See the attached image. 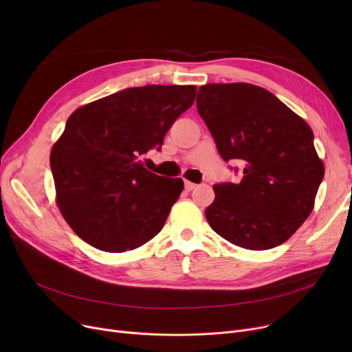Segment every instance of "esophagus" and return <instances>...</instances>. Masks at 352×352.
Instances as JSON below:
<instances>
[{
    "label": "esophagus",
    "mask_w": 352,
    "mask_h": 352,
    "mask_svg": "<svg viewBox=\"0 0 352 352\" xmlns=\"http://www.w3.org/2000/svg\"><path fill=\"white\" fill-rule=\"evenodd\" d=\"M194 188H197V184H194L191 181H186V190L187 191H192Z\"/></svg>",
    "instance_id": "obj_1"
}]
</instances>
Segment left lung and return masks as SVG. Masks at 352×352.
Listing matches in <instances>:
<instances>
[{
	"label": "left lung",
	"mask_w": 352,
	"mask_h": 352,
	"mask_svg": "<svg viewBox=\"0 0 352 352\" xmlns=\"http://www.w3.org/2000/svg\"><path fill=\"white\" fill-rule=\"evenodd\" d=\"M198 113L224 161H241L238 184H215L210 227L261 251L285 243L309 217L324 178L311 126L270 91L247 82L198 89Z\"/></svg>",
	"instance_id": "left-lung-1"
}]
</instances>
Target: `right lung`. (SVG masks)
<instances>
[{
	"instance_id": "right-lung-1",
	"label": "right lung",
	"mask_w": 352,
	"mask_h": 352,
	"mask_svg": "<svg viewBox=\"0 0 352 352\" xmlns=\"http://www.w3.org/2000/svg\"><path fill=\"white\" fill-rule=\"evenodd\" d=\"M195 85L126 88L77 108L51 148L55 201L71 230L105 252L154 238L184 190L181 178L144 168L195 100Z\"/></svg>"
}]
</instances>
